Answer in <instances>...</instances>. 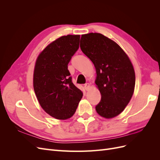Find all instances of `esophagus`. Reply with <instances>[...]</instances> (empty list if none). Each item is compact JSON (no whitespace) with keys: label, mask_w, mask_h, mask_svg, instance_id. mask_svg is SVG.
Masks as SVG:
<instances>
[{"label":"esophagus","mask_w":160,"mask_h":160,"mask_svg":"<svg viewBox=\"0 0 160 160\" xmlns=\"http://www.w3.org/2000/svg\"><path fill=\"white\" fill-rule=\"evenodd\" d=\"M90 84L89 83H86L85 85H84V88H85V89L86 90V91H88L89 89V88H90Z\"/></svg>","instance_id":"obj_1"}]
</instances>
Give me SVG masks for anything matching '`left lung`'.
<instances>
[{"mask_svg":"<svg viewBox=\"0 0 160 160\" xmlns=\"http://www.w3.org/2000/svg\"><path fill=\"white\" fill-rule=\"evenodd\" d=\"M80 47L95 67V83L101 95L97 113L106 119L116 117L134 92L135 75L131 60L118 43L100 33L82 35Z\"/></svg>","mask_w":160,"mask_h":160,"instance_id":"1","label":"left lung"}]
</instances>
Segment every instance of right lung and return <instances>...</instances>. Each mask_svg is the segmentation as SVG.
I'll return each instance as SVG.
<instances>
[{"label": "right lung", "mask_w": 160, "mask_h": 160, "mask_svg": "<svg viewBox=\"0 0 160 160\" xmlns=\"http://www.w3.org/2000/svg\"><path fill=\"white\" fill-rule=\"evenodd\" d=\"M79 35L62 36L38 55L33 72V88L41 108L57 119H69L75 113L83 92L72 83L68 70L78 50Z\"/></svg>", "instance_id": "1"}]
</instances>
